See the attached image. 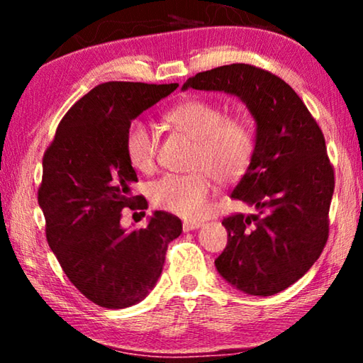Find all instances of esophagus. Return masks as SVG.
<instances>
[{"mask_svg":"<svg viewBox=\"0 0 363 363\" xmlns=\"http://www.w3.org/2000/svg\"><path fill=\"white\" fill-rule=\"evenodd\" d=\"M201 227V223H196V220H184L182 229L184 232H190V230H196Z\"/></svg>","mask_w":363,"mask_h":363,"instance_id":"34e87169","label":"esophagus"}]
</instances>
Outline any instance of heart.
<instances>
[{
	"label": "heart",
	"instance_id": "b5f03b06",
	"mask_svg": "<svg viewBox=\"0 0 363 363\" xmlns=\"http://www.w3.org/2000/svg\"><path fill=\"white\" fill-rule=\"evenodd\" d=\"M164 118L176 130L195 140L190 174H167L150 184L149 195L160 210L194 219L205 210L211 194V173L220 182H230L247 171L255 150V138L243 118H229L224 108L205 99H189L169 110ZM125 149L138 171L149 173L155 163L157 139L144 121L134 120L126 131ZM201 169H205L201 172Z\"/></svg>",
	"mask_w": 363,
	"mask_h": 363
}]
</instances>
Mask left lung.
I'll list each match as a JSON object with an SVG mask.
<instances>
[{"instance_id":"1","label":"left lung","mask_w":363,"mask_h":363,"mask_svg":"<svg viewBox=\"0 0 363 363\" xmlns=\"http://www.w3.org/2000/svg\"><path fill=\"white\" fill-rule=\"evenodd\" d=\"M240 99L255 118V150L232 199L255 208L223 220L229 240L214 264L253 296H272L312 267L328 238L335 174L317 121L290 84L248 64L223 65L182 84Z\"/></svg>"}]
</instances>
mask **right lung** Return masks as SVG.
<instances>
[{
    "label": "right lung",
    "mask_w": 363,
    "mask_h": 363,
    "mask_svg": "<svg viewBox=\"0 0 363 363\" xmlns=\"http://www.w3.org/2000/svg\"><path fill=\"white\" fill-rule=\"evenodd\" d=\"M177 86H96L65 113L43 158L38 203L49 248L72 284L106 309H125L150 293L168 243L182 232L181 219L164 211L144 229L120 224L123 208L140 198L131 195L138 174L125 149L128 126ZM134 208L145 210V199Z\"/></svg>",
    "instance_id": "obj_1"
}]
</instances>
